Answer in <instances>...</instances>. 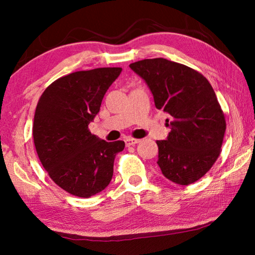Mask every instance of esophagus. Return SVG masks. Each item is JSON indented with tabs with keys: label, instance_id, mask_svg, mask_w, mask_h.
Instances as JSON below:
<instances>
[{
	"label": "esophagus",
	"instance_id": "esophagus-1",
	"mask_svg": "<svg viewBox=\"0 0 255 255\" xmlns=\"http://www.w3.org/2000/svg\"><path fill=\"white\" fill-rule=\"evenodd\" d=\"M139 139H136V138H127L126 140H125V143H126V146H133V145H136L137 143H139Z\"/></svg>",
	"mask_w": 255,
	"mask_h": 255
}]
</instances>
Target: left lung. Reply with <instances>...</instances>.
Masks as SVG:
<instances>
[{
	"label": "left lung",
	"mask_w": 255,
	"mask_h": 255,
	"mask_svg": "<svg viewBox=\"0 0 255 255\" xmlns=\"http://www.w3.org/2000/svg\"><path fill=\"white\" fill-rule=\"evenodd\" d=\"M147 83L157 109L171 116L166 140H157L166 179L188 185L201 179L222 152L226 120L213 86L196 70L165 58L129 65Z\"/></svg>",
	"instance_id": "8db88e82"
}]
</instances>
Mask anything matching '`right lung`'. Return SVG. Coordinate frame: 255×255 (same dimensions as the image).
I'll list each match as a JSON object with an SVG mask.
<instances>
[{
  "label": "right lung",
  "instance_id": "obj_1",
  "mask_svg": "<svg viewBox=\"0 0 255 255\" xmlns=\"http://www.w3.org/2000/svg\"><path fill=\"white\" fill-rule=\"evenodd\" d=\"M123 68L79 71L54 81L37 103L32 125L38 157L50 179L73 196L90 198L105 190L123 140L108 141L89 129L107 90Z\"/></svg>",
  "mask_w": 255,
  "mask_h": 255
}]
</instances>
